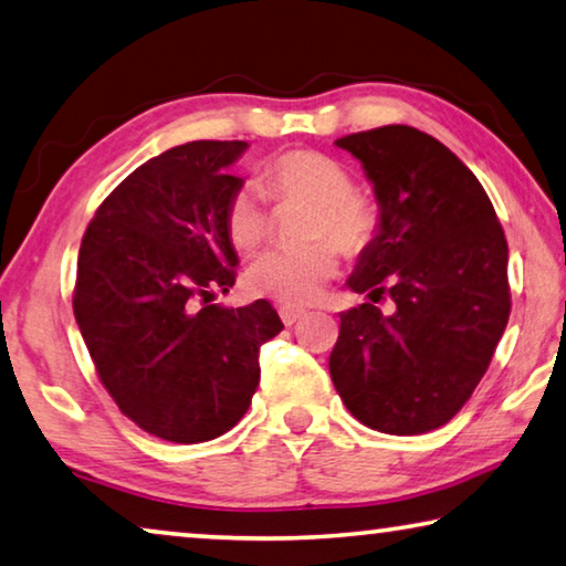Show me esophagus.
I'll return each instance as SVG.
<instances>
[{
    "label": "esophagus",
    "instance_id": "34e87169",
    "mask_svg": "<svg viewBox=\"0 0 566 566\" xmlns=\"http://www.w3.org/2000/svg\"><path fill=\"white\" fill-rule=\"evenodd\" d=\"M280 317H282V322H284L286 327H292L294 322H300V319L304 317V310L290 307V304H282V307H280Z\"/></svg>",
    "mask_w": 566,
    "mask_h": 566
}]
</instances>
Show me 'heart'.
<instances>
[{
    "label": "heart",
    "instance_id": "1",
    "mask_svg": "<svg viewBox=\"0 0 566 566\" xmlns=\"http://www.w3.org/2000/svg\"><path fill=\"white\" fill-rule=\"evenodd\" d=\"M262 184L272 199H302L312 203L307 237L315 241L297 249L266 251L249 266L247 290L256 297L290 307L315 302L322 286L337 274V247L345 254H360L378 237V206L365 193L355 191L349 170L337 158L312 148H292L269 158L262 170ZM223 229L239 254H254L269 237L264 193L251 184L239 186L227 201ZM317 235L323 239L317 240Z\"/></svg>",
    "mask_w": 566,
    "mask_h": 566
}]
</instances>
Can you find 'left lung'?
<instances>
[{
    "instance_id": "8db88e82",
    "label": "left lung",
    "mask_w": 566,
    "mask_h": 566,
    "mask_svg": "<svg viewBox=\"0 0 566 566\" xmlns=\"http://www.w3.org/2000/svg\"><path fill=\"white\" fill-rule=\"evenodd\" d=\"M335 146L373 181L380 229L347 282L370 302L339 315L332 382L367 428L428 433L471 398L506 329L504 229L479 178L428 133L382 125ZM382 293L390 316L374 307Z\"/></svg>"
}]
</instances>
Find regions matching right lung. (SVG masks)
<instances>
[{"label":"right lung","mask_w":566,"mask_h":566,"mask_svg":"<svg viewBox=\"0 0 566 566\" xmlns=\"http://www.w3.org/2000/svg\"><path fill=\"white\" fill-rule=\"evenodd\" d=\"M244 140H193L138 166L97 206L80 244L73 310L97 378L146 433L211 441L259 385V347L284 329L266 300L211 304L237 282L223 229L244 184Z\"/></svg>","instance_id":"add662e5"}]
</instances>
